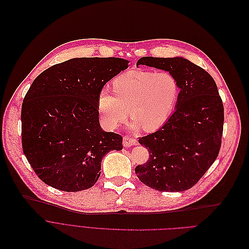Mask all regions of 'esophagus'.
I'll use <instances>...</instances> for the list:
<instances>
[{"label":"esophagus","mask_w":249,"mask_h":249,"mask_svg":"<svg viewBox=\"0 0 249 249\" xmlns=\"http://www.w3.org/2000/svg\"><path fill=\"white\" fill-rule=\"evenodd\" d=\"M138 142L136 139L129 137V136H124V147H131L133 145H137Z\"/></svg>","instance_id":"obj_1"}]
</instances>
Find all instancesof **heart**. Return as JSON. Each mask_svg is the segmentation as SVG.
<instances>
[{"mask_svg": "<svg viewBox=\"0 0 249 249\" xmlns=\"http://www.w3.org/2000/svg\"><path fill=\"white\" fill-rule=\"evenodd\" d=\"M113 93L103 90L98 96L102 121L116 128L128 115L133 129L156 131L172 114L179 95L176 79L167 72L128 71L112 82Z\"/></svg>", "mask_w": 249, "mask_h": 249, "instance_id": "1", "label": "heart"}]
</instances>
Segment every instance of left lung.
<instances>
[{
    "mask_svg": "<svg viewBox=\"0 0 249 249\" xmlns=\"http://www.w3.org/2000/svg\"><path fill=\"white\" fill-rule=\"evenodd\" d=\"M146 65L169 72L180 89L176 108L158 131L139 138L149 160L135 168L139 179L160 192L192 188L214 163L221 148L224 106L212 76L183 57L143 56Z\"/></svg>",
    "mask_w": 249,
    "mask_h": 249,
    "instance_id": "8db88e82",
    "label": "left lung"
}]
</instances>
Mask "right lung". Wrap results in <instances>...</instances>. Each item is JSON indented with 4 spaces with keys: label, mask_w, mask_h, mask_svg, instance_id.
Wrapping results in <instances>:
<instances>
[{
    "label": "right lung",
    "mask_w": 249,
    "mask_h": 249,
    "mask_svg": "<svg viewBox=\"0 0 249 249\" xmlns=\"http://www.w3.org/2000/svg\"><path fill=\"white\" fill-rule=\"evenodd\" d=\"M128 62L118 57H78L38 75L22 103V149L39 178L64 192L92 187L108 152L123 137L99 124L98 96Z\"/></svg>",
    "instance_id": "right-lung-1"
}]
</instances>
